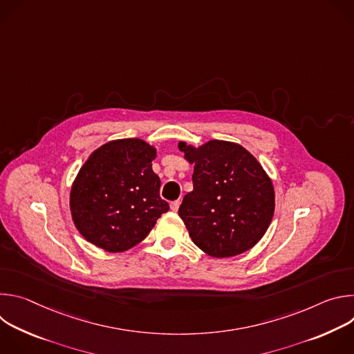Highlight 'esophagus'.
<instances>
[{
	"label": "esophagus",
	"mask_w": 354,
	"mask_h": 354,
	"mask_svg": "<svg viewBox=\"0 0 354 354\" xmlns=\"http://www.w3.org/2000/svg\"><path fill=\"white\" fill-rule=\"evenodd\" d=\"M179 206H180V201H179V200H175V201H172V203H171V210H172L174 213H176V212L179 210Z\"/></svg>",
	"instance_id": "1"
}]
</instances>
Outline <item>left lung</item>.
<instances>
[{
	"label": "left lung",
	"mask_w": 354,
	"mask_h": 354,
	"mask_svg": "<svg viewBox=\"0 0 354 354\" xmlns=\"http://www.w3.org/2000/svg\"><path fill=\"white\" fill-rule=\"evenodd\" d=\"M194 164L193 190L179 207L189 235L207 255L242 254L265 235L274 213L270 178L242 145L212 140L198 148L179 142Z\"/></svg>",
	"instance_id": "left-lung-1"
}]
</instances>
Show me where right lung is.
I'll return each mask as SVG.
<instances>
[{"label": "right lung", "instance_id": "right-lung-1", "mask_svg": "<svg viewBox=\"0 0 354 354\" xmlns=\"http://www.w3.org/2000/svg\"><path fill=\"white\" fill-rule=\"evenodd\" d=\"M156 154L140 138L115 140L92 153L70 194L74 224L86 241L108 252L127 250L169 210L151 168Z\"/></svg>", "mask_w": 354, "mask_h": 354}]
</instances>
